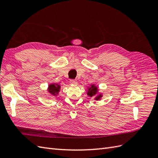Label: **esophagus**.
Segmentation results:
<instances>
[{"label":"esophagus","instance_id":"obj_1","mask_svg":"<svg viewBox=\"0 0 158 158\" xmlns=\"http://www.w3.org/2000/svg\"><path fill=\"white\" fill-rule=\"evenodd\" d=\"M70 83L71 84H77V81H76V80L72 79V80H70Z\"/></svg>","mask_w":158,"mask_h":158}]
</instances>
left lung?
<instances>
[{"instance_id": "8db88e82", "label": "left lung", "mask_w": 158, "mask_h": 158, "mask_svg": "<svg viewBox=\"0 0 158 158\" xmlns=\"http://www.w3.org/2000/svg\"><path fill=\"white\" fill-rule=\"evenodd\" d=\"M97 92H98V88L96 86H95L94 85H92V86H91L88 89V95L90 97H92V96H94V95L97 94ZM102 97V95H99L98 96L95 98V99L99 100V99H100V98H101Z\"/></svg>"}]
</instances>
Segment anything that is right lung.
<instances>
[{"mask_svg": "<svg viewBox=\"0 0 158 158\" xmlns=\"http://www.w3.org/2000/svg\"><path fill=\"white\" fill-rule=\"evenodd\" d=\"M60 88V85L58 84H50L49 86V93L52 95H55L56 94H58L59 89Z\"/></svg>", "mask_w": 158, "mask_h": 158, "instance_id": "obj_1", "label": "right lung"}]
</instances>
